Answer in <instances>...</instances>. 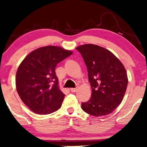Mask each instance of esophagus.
Wrapping results in <instances>:
<instances>
[{
	"instance_id": "esophagus-1",
	"label": "esophagus",
	"mask_w": 147,
	"mask_h": 147,
	"mask_svg": "<svg viewBox=\"0 0 147 147\" xmlns=\"http://www.w3.org/2000/svg\"><path fill=\"white\" fill-rule=\"evenodd\" d=\"M70 91L72 92H75L77 91V88H70Z\"/></svg>"
}]
</instances>
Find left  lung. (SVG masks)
<instances>
[{"label":"left lung","instance_id":"1","mask_svg":"<svg viewBox=\"0 0 147 147\" xmlns=\"http://www.w3.org/2000/svg\"><path fill=\"white\" fill-rule=\"evenodd\" d=\"M76 49L83 57L92 88L91 98L82 103V109L96 117L111 113L122 102L127 88L124 65L111 51L99 45L85 44Z\"/></svg>","mask_w":147,"mask_h":147}]
</instances>
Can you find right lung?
<instances>
[{
  "label": "right lung",
  "mask_w": 147,
  "mask_h": 147,
  "mask_svg": "<svg viewBox=\"0 0 147 147\" xmlns=\"http://www.w3.org/2000/svg\"><path fill=\"white\" fill-rule=\"evenodd\" d=\"M71 55V50L48 45L33 50L19 65L16 75V90L34 113L50 114L61 106L65 95L59 87L55 68Z\"/></svg>",
  "instance_id": "right-lung-1"
}]
</instances>
